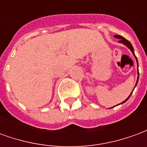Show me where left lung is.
Instances as JSON below:
<instances>
[{"label":"left lung","mask_w":147,"mask_h":147,"mask_svg":"<svg viewBox=\"0 0 147 147\" xmlns=\"http://www.w3.org/2000/svg\"><path fill=\"white\" fill-rule=\"evenodd\" d=\"M114 38H116L119 39V42H120V43H122V44H123V45H126L127 47V48L129 49L131 51V53H132L133 55H134V57H136V62H137V67H139V64H138V60H137V57H136V55H135V51H134V48H133L132 45L131 44V42H130L129 41H127V39L124 38L123 37L120 36V35H114ZM139 69H138V77H137V81H136V86H135V87H136V85H137V83H138V81H139ZM135 87H134V89H135ZM132 92H133V91H132ZM132 92L131 93V94H130V95L128 96V97H127V98L126 100H124V101H123V102H121L120 104H123V103H124V102H127V100L129 99L130 96L131 95V94H132ZM120 104H119V105H120ZM113 107H115V106H113ZM113 107H112V108H113Z\"/></svg>","instance_id":"8db88e82"}]
</instances>
